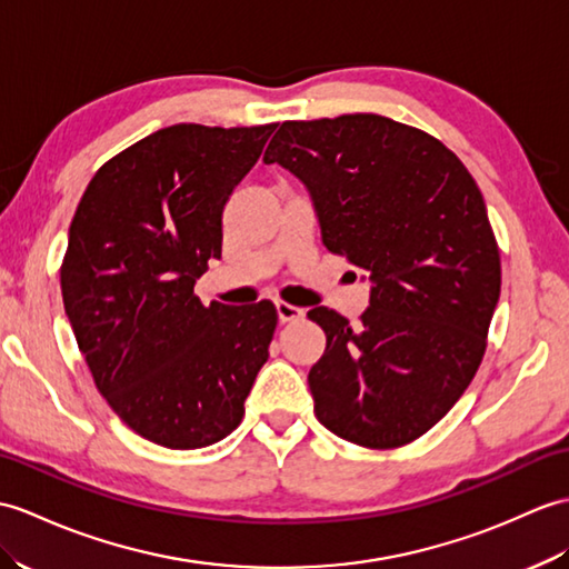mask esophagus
I'll return each mask as SVG.
<instances>
[{
    "mask_svg": "<svg viewBox=\"0 0 569 569\" xmlns=\"http://www.w3.org/2000/svg\"><path fill=\"white\" fill-rule=\"evenodd\" d=\"M276 315H279L281 322H296L302 317V310L290 306V302H283V300H276Z\"/></svg>",
    "mask_w": 569,
    "mask_h": 569,
    "instance_id": "34e87169",
    "label": "esophagus"
}]
</instances>
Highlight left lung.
I'll return each mask as SVG.
<instances>
[{"instance_id": "left-lung-1", "label": "left lung", "mask_w": 569, "mask_h": 569, "mask_svg": "<svg viewBox=\"0 0 569 569\" xmlns=\"http://www.w3.org/2000/svg\"><path fill=\"white\" fill-rule=\"evenodd\" d=\"M263 162L306 183L332 254L368 271L361 320L329 308L308 386L322 425L363 448H398L446 417L478 373L501 261L466 164L425 130L376 113L286 121Z\"/></svg>"}]
</instances>
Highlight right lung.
Masks as SVG:
<instances>
[{
    "instance_id": "right-lung-1",
    "label": "right lung",
    "mask_w": 569,
    "mask_h": 569,
    "mask_svg": "<svg viewBox=\"0 0 569 569\" xmlns=\"http://www.w3.org/2000/svg\"><path fill=\"white\" fill-rule=\"evenodd\" d=\"M276 123L157 130L101 164L79 201L60 267L62 302L94 386L157 446L224 439L269 359L273 302L196 298L222 254V208Z\"/></svg>"
}]
</instances>
